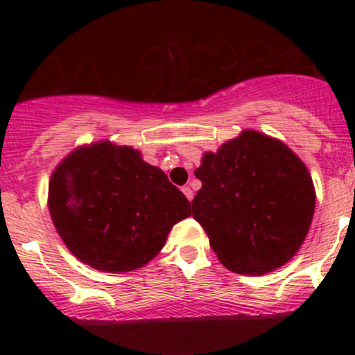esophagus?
<instances>
[{"label":"esophagus","instance_id":"1","mask_svg":"<svg viewBox=\"0 0 355 355\" xmlns=\"http://www.w3.org/2000/svg\"><path fill=\"white\" fill-rule=\"evenodd\" d=\"M181 190H183L184 197H187L188 200H192V199H193V192H192V188H190V187H183V188H181Z\"/></svg>","mask_w":355,"mask_h":355}]
</instances>
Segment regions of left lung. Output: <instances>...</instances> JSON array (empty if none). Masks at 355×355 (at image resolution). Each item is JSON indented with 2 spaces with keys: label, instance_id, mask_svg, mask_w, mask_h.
<instances>
[{
  "label": "left lung",
  "instance_id": "8db88e82",
  "mask_svg": "<svg viewBox=\"0 0 355 355\" xmlns=\"http://www.w3.org/2000/svg\"><path fill=\"white\" fill-rule=\"evenodd\" d=\"M193 174L202 187L192 215L227 270L265 275L299 252L316 192L306 163L286 144L243 130L206 150Z\"/></svg>",
  "mask_w": 355,
  "mask_h": 355
}]
</instances>
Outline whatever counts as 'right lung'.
<instances>
[{
  "mask_svg": "<svg viewBox=\"0 0 355 355\" xmlns=\"http://www.w3.org/2000/svg\"><path fill=\"white\" fill-rule=\"evenodd\" d=\"M48 208L56 233L81 263L108 274L155 259L190 202L142 153L112 140L72 149L53 171Z\"/></svg>",
  "mask_w": 355,
  "mask_h": 355,
  "instance_id": "1",
  "label": "right lung"
}]
</instances>
